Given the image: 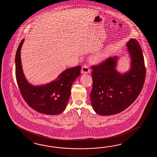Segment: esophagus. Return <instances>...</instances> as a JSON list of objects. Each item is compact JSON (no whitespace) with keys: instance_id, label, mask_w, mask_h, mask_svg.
<instances>
[{"instance_id":"34e87169","label":"esophagus","mask_w":157,"mask_h":157,"mask_svg":"<svg viewBox=\"0 0 157 157\" xmlns=\"http://www.w3.org/2000/svg\"><path fill=\"white\" fill-rule=\"evenodd\" d=\"M90 72V70L89 67L86 65H84L82 67L81 69V73L83 74H89Z\"/></svg>"}]
</instances>
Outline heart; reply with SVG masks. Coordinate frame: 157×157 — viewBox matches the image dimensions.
I'll list each match as a JSON object with an SVG mask.
<instances>
[{
	"label": "heart",
	"instance_id": "heart-1",
	"mask_svg": "<svg viewBox=\"0 0 157 157\" xmlns=\"http://www.w3.org/2000/svg\"><path fill=\"white\" fill-rule=\"evenodd\" d=\"M103 57V53H98L96 54L93 57V59L94 60H99L101 58V57Z\"/></svg>",
	"mask_w": 157,
	"mask_h": 157
}]
</instances>
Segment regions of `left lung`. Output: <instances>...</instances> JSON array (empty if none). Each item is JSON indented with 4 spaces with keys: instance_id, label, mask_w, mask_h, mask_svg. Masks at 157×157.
I'll use <instances>...</instances> for the list:
<instances>
[{
    "instance_id": "obj_1",
    "label": "left lung",
    "mask_w": 157,
    "mask_h": 157,
    "mask_svg": "<svg viewBox=\"0 0 157 157\" xmlns=\"http://www.w3.org/2000/svg\"><path fill=\"white\" fill-rule=\"evenodd\" d=\"M130 58L129 70H117L119 57H109L101 63L93 66V88L90 100L94 111L101 116L119 113L129 107L140 94L145 78L143 54L136 40L126 44Z\"/></svg>"
}]
</instances>
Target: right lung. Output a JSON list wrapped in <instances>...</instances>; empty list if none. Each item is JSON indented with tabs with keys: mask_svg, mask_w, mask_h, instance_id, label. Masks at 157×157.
<instances>
[{
	"mask_svg": "<svg viewBox=\"0 0 157 157\" xmlns=\"http://www.w3.org/2000/svg\"><path fill=\"white\" fill-rule=\"evenodd\" d=\"M21 41L16 54V77L24 100L33 109L47 115H57L66 109L70 99L71 86L80 75L81 67L68 68L63 71L55 80L41 85H33L27 81L23 72L21 49Z\"/></svg>",
	"mask_w": 157,
	"mask_h": 157,
	"instance_id": "1",
	"label": "right lung"
}]
</instances>
